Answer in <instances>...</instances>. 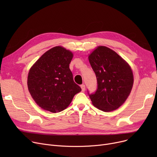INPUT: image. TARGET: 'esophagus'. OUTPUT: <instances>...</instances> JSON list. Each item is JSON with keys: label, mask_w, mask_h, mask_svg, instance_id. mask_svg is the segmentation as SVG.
Segmentation results:
<instances>
[{"label": "esophagus", "mask_w": 157, "mask_h": 157, "mask_svg": "<svg viewBox=\"0 0 157 157\" xmlns=\"http://www.w3.org/2000/svg\"><path fill=\"white\" fill-rule=\"evenodd\" d=\"M81 90H82V92H84L85 90V85H81Z\"/></svg>", "instance_id": "esophagus-1"}]
</instances>
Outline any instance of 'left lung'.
<instances>
[{"mask_svg":"<svg viewBox=\"0 0 157 157\" xmlns=\"http://www.w3.org/2000/svg\"><path fill=\"white\" fill-rule=\"evenodd\" d=\"M97 81L94 94H88L92 104L103 111L118 109L128 97L134 77L128 64L116 52L105 46H98L88 56Z\"/></svg>","mask_w":157,"mask_h":157,"instance_id":"8db88e82","label":"left lung"}]
</instances>
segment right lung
Here are the masks:
<instances>
[{
	"label": "right lung",
	"mask_w": 157,
	"mask_h": 157,
	"mask_svg": "<svg viewBox=\"0 0 157 157\" xmlns=\"http://www.w3.org/2000/svg\"><path fill=\"white\" fill-rule=\"evenodd\" d=\"M73 54L56 46L41 56L29 71V91L41 108L52 113L64 110L81 91L69 69Z\"/></svg>",
	"instance_id": "right-lung-1"
}]
</instances>
